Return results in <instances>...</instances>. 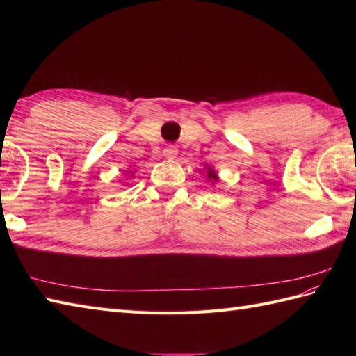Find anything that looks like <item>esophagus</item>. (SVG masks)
I'll list each match as a JSON object with an SVG mask.
<instances>
[{
    "mask_svg": "<svg viewBox=\"0 0 356 356\" xmlns=\"http://www.w3.org/2000/svg\"><path fill=\"white\" fill-rule=\"evenodd\" d=\"M163 156H165L166 159H174V157L177 156V148L172 147V145L166 147V148L163 149Z\"/></svg>",
    "mask_w": 356,
    "mask_h": 356,
    "instance_id": "1",
    "label": "esophagus"
}]
</instances>
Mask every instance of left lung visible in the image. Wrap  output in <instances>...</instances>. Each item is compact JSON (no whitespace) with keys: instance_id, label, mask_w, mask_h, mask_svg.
Wrapping results in <instances>:
<instances>
[{"instance_id":"left-lung-1","label":"left lung","mask_w":356,"mask_h":356,"mask_svg":"<svg viewBox=\"0 0 356 356\" xmlns=\"http://www.w3.org/2000/svg\"><path fill=\"white\" fill-rule=\"evenodd\" d=\"M205 168H207V179H208V182H211V184H217L218 182V176H217V172H216V170L213 168V166H207L205 165Z\"/></svg>"}]
</instances>
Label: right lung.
Returning a JSON list of instances; mask_svg holds the SVG:
<instances>
[{
	"mask_svg": "<svg viewBox=\"0 0 356 356\" xmlns=\"http://www.w3.org/2000/svg\"><path fill=\"white\" fill-rule=\"evenodd\" d=\"M134 176V171H127V177H133Z\"/></svg>",
	"mask_w": 356,
	"mask_h": 356,
	"instance_id": "1",
	"label": "right lung"
}]
</instances>
